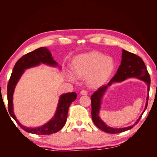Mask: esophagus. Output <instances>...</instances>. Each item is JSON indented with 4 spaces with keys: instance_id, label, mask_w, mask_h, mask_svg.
Listing matches in <instances>:
<instances>
[{
    "instance_id": "esophagus-1",
    "label": "esophagus",
    "mask_w": 157,
    "mask_h": 157,
    "mask_svg": "<svg viewBox=\"0 0 157 157\" xmlns=\"http://www.w3.org/2000/svg\"><path fill=\"white\" fill-rule=\"evenodd\" d=\"M80 94H81V95H84V96H86V95L88 94V92L86 91V90H82V91L80 92Z\"/></svg>"
}]
</instances>
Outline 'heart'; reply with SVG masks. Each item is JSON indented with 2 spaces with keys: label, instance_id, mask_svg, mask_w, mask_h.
Masks as SVG:
<instances>
[{
  "label": "heart",
  "instance_id": "obj_1",
  "mask_svg": "<svg viewBox=\"0 0 157 157\" xmlns=\"http://www.w3.org/2000/svg\"><path fill=\"white\" fill-rule=\"evenodd\" d=\"M115 69V63L111 57L99 52H91L77 56L72 61V70L66 73L71 81H75L76 77L87 78L89 86L97 88L105 83Z\"/></svg>",
  "mask_w": 157,
  "mask_h": 157
}]
</instances>
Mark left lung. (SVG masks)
<instances>
[{
    "label": "left lung",
    "instance_id": "left-lung-1",
    "mask_svg": "<svg viewBox=\"0 0 157 157\" xmlns=\"http://www.w3.org/2000/svg\"><path fill=\"white\" fill-rule=\"evenodd\" d=\"M129 78H137L146 82L147 85V92L148 94H147L146 100L147 101L146 104V108L134 125L121 128H116L108 127L98 116V111L101 108L102 98L108 87L110 86L113 83L124 81V79ZM150 84V76L148 71H147V67L143 59L138 56L132 54L131 52H128L125 50H122L121 63L117 70V73L107 85H103V86L99 88L98 90H96L91 96V113L92 118L94 124L102 131L109 133V134H118V133H121L131 129V128H132L136 124H137V122L140 121L142 115H143L145 109H147V104H148Z\"/></svg>",
    "mask_w": 157,
    "mask_h": 157
}]
</instances>
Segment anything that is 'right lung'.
Here are the masks:
<instances>
[{"mask_svg":"<svg viewBox=\"0 0 157 157\" xmlns=\"http://www.w3.org/2000/svg\"><path fill=\"white\" fill-rule=\"evenodd\" d=\"M40 63L50 66H58V63L53 59L50 52L45 47H41L22 56L19 59L13 69L7 87V98L8 111L17 124L23 130L37 135H50L58 132L62 128L67 118L69 107L71 103L77 99L75 92L64 94L60 96L58 107L54 117L45 124L36 128H27L21 125L14 115L13 110V94L14 89L25 69L35 67Z\"/></svg>","mask_w":157,"mask_h":157,"instance_id":"right-lung-1","label":"right lung"}]
</instances>
